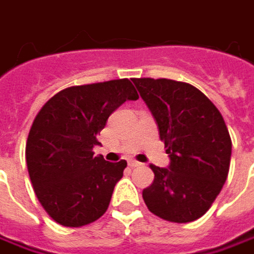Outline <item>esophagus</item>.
Wrapping results in <instances>:
<instances>
[{
	"label": "esophagus",
	"instance_id": "esophagus-1",
	"mask_svg": "<svg viewBox=\"0 0 254 254\" xmlns=\"http://www.w3.org/2000/svg\"><path fill=\"white\" fill-rule=\"evenodd\" d=\"M128 165H130L131 168H135V167H140V165H142V164L141 162L135 161V160H130V161H128Z\"/></svg>",
	"mask_w": 254,
	"mask_h": 254
}]
</instances>
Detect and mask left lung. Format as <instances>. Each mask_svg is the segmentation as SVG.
Returning <instances> with one entry per match:
<instances>
[{
  "instance_id": "1",
  "label": "left lung",
  "mask_w": 254,
  "mask_h": 254,
  "mask_svg": "<svg viewBox=\"0 0 254 254\" xmlns=\"http://www.w3.org/2000/svg\"><path fill=\"white\" fill-rule=\"evenodd\" d=\"M158 126L170 167L150 165L154 181L142 190L147 208L175 223L199 219L228 178L232 140L216 106L190 83L132 79Z\"/></svg>"
}]
</instances>
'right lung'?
I'll return each mask as SVG.
<instances>
[{
    "mask_svg": "<svg viewBox=\"0 0 254 254\" xmlns=\"http://www.w3.org/2000/svg\"><path fill=\"white\" fill-rule=\"evenodd\" d=\"M128 79L66 87L36 114L25 158L36 198L52 219L80 228L104 215L126 160L94 157L107 119L126 100H137Z\"/></svg>",
    "mask_w": 254,
    "mask_h": 254,
    "instance_id": "add662e5",
    "label": "right lung"
}]
</instances>
